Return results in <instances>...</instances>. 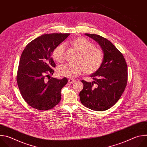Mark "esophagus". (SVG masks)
Instances as JSON below:
<instances>
[{
	"label": "esophagus",
	"mask_w": 147,
	"mask_h": 147,
	"mask_svg": "<svg viewBox=\"0 0 147 147\" xmlns=\"http://www.w3.org/2000/svg\"><path fill=\"white\" fill-rule=\"evenodd\" d=\"M75 81H76V80H74V79H69V80H68V82L70 84H72Z\"/></svg>",
	"instance_id": "obj_1"
}]
</instances>
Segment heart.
Here are the masks:
<instances>
[{"label":"heart","instance_id":"1","mask_svg":"<svg viewBox=\"0 0 147 147\" xmlns=\"http://www.w3.org/2000/svg\"><path fill=\"white\" fill-rule=\"evenodd\" d=\"M70 45L79 52L75 64L65 63L59 66L57 73L59 76L71 78L81 74L83 71L87 74L96 72L102 65L103 54L102 51L94 47V45L84 38L72 39ZM65 47L63 44L57 45L52 52L53 59L61 62L64 59Z\"/></svg>","mask_w":147,"mask_h":147}]
</instances>
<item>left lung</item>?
Here are the masks:
<instances>
[{"mask_svg":"<svg viewBox=\"0 0 147 147\" xmlns=\"http://www.w3.org/2000/svg\"><path fill=\"white\" fill-rule=\"evenodd\" d=\"M85 35L99 45L103 61L99 70L90 75L94 80L92 82L81 81L84 87L79 94L80 100L91 110L106 111L118 101L126 87L127 66L122 53L111 41L96 34Z\"/></svg>","mask_w":147,"mask_h":147,"instance_id":"8db88e82","label":"left lung"}]
</instances>
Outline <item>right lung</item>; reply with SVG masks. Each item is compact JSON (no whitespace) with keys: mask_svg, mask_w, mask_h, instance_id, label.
Instances as JSON below:
<instances>
[{"mask_svg":"<svg viewBox=\"0 0 147 147\" xmlns=\"http://www.w3.org/2000/svg\"><path fill=\"white\" fill-rule=\"evenodd\" d=\"M70 34H47L31 41L24 49L19 61L17 81L21 94L31 107L49 110L61 99V88L67 83L62 79L46 77L54 73L53 50ZM51 78V77H50Z\"/></svg>","mask_w":147,"mask_h":147,"instance_id":"obj_1","label":"right lung"}]
</instances>
